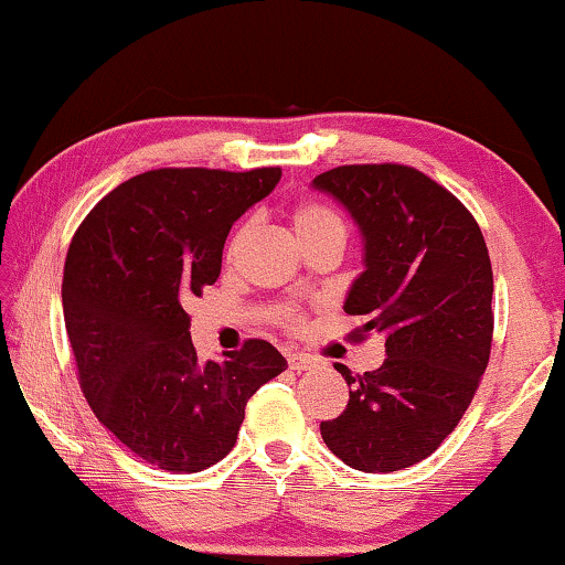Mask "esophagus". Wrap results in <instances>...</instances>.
I'll return each instance as SVG.
<instances>
[{
	"label": "esophagus",
	"instance_id": "1",
	"mask_svg": "<svg viewBox=\"0 0 565 565\" xmlns=\"http://www.w3.org/2000/svg\"><path fill=\"white\" fill-rule=\"evenodd\" d=\"M288 365L290 370H296V373H303V370L316 367V360L306 358V354H288Z\"/></svg>",
	"mask_w": 565,
	"mask_h": 565
}]
</instances>
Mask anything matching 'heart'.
<instances>
[{
    "instance_id": "obj_1",
    "label": "heart",
    "mask_w": 565,
    "mask_h": 565,
    "mask_svg": "<svg viewBox=\"0 0 565 565\" xmlns=\"http://www.w3.org/2000/svg\"><path fill=\"white\" fill-rule=\"evenodd\" d=\"M327 226H342L339 218L334 213L329 211V207L323 205H316V203H303L298 205L296 211H292V231H296V236H306V234H313V231L319 228H327ZM242 236V234H238ZM238 236L231 242V254L236 252L238 246Z\"/></svg>"
}]
</instances>
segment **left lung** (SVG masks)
Returning <instances> with one entry per match:
<instances>
[{
  "mask_svg": "<svg viewBox=\"0 0 565 565\" xmlns=\"http://www.w3.org/2000/svg\"><path fill=\"white\" fill-rule=\"evenodd\" d=\"M362 238V273L344 313L385 337V360L354 377L350 404L321 422L323 443L362 473L429 458L458 427L491 354L493 275L483 234L452 192L401 164H352L313 177Z\"/></svg>",
  "mask_w": 565,
  "mask_h": 565,
  "instance_id": "8db88e82",
  "label": "left lung"
}]
</instances>
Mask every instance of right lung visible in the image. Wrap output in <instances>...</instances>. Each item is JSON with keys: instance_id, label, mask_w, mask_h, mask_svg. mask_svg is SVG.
<instances>
[{"instance_id": "add662e5", "label": "right lung", "mask_w": 565, "mask_h": 565, "mask_svg": "<svg viewBox=\"0 0 565 565\" xmlns=\"http://www.w3.org/2000/svg\"><path fill=\"white\" fill-rule=\"evenodd\" d=\"M280 177L153 169L99 200L68 246L61 298L84 396L130 452L169 473L226 458L246 401L288 367L265 339L203 362L184 311L218 280L234 221Z\"/></svg>"}]
</instances>
